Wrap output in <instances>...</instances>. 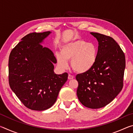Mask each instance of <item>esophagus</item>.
<instances>
[{
    "instance_id": "esophagus-1",
    "label": "esophagus",
    "mask_w": 133,
    "mask_h": 133,
    "mask_svg": "<svg viewBox=\"0 0 133 133\" xmlns=\"http://www.w3.org/2000/svg\"><path fill=\"white\" fill-rule=\"evenodd\" d=\"M73 78H74V76H72L71 75H69V76H68V79L71 80V79H73Z\"/></svg>"
}]
</instances>
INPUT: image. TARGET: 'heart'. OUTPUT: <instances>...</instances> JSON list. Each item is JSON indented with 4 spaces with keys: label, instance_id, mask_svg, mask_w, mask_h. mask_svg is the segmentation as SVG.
<instances>
[{
    "label": "heart",
    "instance_id": "b5f03b06",
    "mask_svg": "<svg viewBox=\"0 0 133 133\" xmlns=\"http://www.w3.org/2000/svg\"><path fill=\"white\" fill-rule=\"evenodd\" d=\"M97 57V49L95 44L78 39L64 44L60 54L56 55L58 66L66 68L67 60H71V66L78 73H85L93 68Z\"/></svg>",
    "mask_w": 133,
    "mask_h": 133
}]
</instances>
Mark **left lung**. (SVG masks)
I'll use <instances>...</instances> for the list:
<instances>
[{
	"mask_svg": "<svg viewBox=\"0 0 133 133\" xmlns=\"http://www.w3.org/2000/svg\"><path fill=\"white\" fill-rule=\"evenodd\" d=\"M97 39L96 64L90 70L79 74L77 95L80 103L90 109H100L114 100L123 87L125 55L111 37L91 32Z\"/></svg>",
	"mask_w": 133,
	"mask_h": 133,
	"instance_id": "left-lung-1",
	"label": "left lung"
}]
</instances>
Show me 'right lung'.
<instances>
[{
	"mask_svg": "<svg viewBox=\"0 0 133 133\" xmlns=\"http://www.w3.org/2000/svg\"><path fill=\"white\" fill-rule=\"evenodd\" d=\"M50 31L26 35L11 51L9 58V83L12 91L28 109L43 111L57 100L68 74L56 75L53 51L40 44Z\"/></svg>",
	"mask_w": 133,
	"mask_h": 133,
	"instance_id": "right-lung-1",
	"label": "right lung"
}]
</instances>
